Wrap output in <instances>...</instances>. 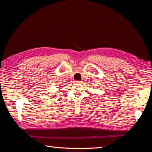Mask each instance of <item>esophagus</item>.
Instances as JSON below:
<instances>
[{"label":"esophagus","mask_w":152,"mask_h":152,"mask_svg":"<svg viewBox=\"0 0 152 152\" xmlns=\"http://www.w3.org/2000/svg\"><path fill=\"white\" fill-rule=\"evenodd\" d=\"M75 82L76 84H80V83H82L81 81H79V80H75Z\"/></svg>","instance_id":"obj_1"}]
</instances>
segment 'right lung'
I'll list each match as a JSON object with an SVG mask.
<instances>
[{"mask_svg":"<svg viewBox=\"0 0 152 152\" xmlns=\"http://www.w3.org/2000/svg\"><path fill=\"white\" fill-rule=\"evenodd\" d=\"M54 96V97H55V95H54V96Z\"/></svg>","mask_w":152,"mask_h":152,"instance_id":"right-lung-1","label":"right lung"}]
</instances>
